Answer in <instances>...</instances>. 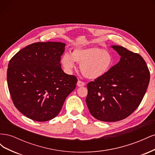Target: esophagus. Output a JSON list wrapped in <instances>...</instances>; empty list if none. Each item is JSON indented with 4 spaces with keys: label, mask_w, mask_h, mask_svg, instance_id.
I'll return each mask as SVG.
<instances>
[{
    "label": "esophagus",
    "mask_w": 155,
    "mask_h": 155,
    "mask_svg": "<svg viewBox=\"0 0 155 155\" xmlns=\"http://www.w3.org/2000/svg\"><path fill=\"white\" fill-rule=\"evenodd\" d=\"M77 85H78V87H83V86H85V83H84L83 81L79 80L78 81V83H77Z\"/></svg>",
    "instance_id": "obj_1"
}]
</instances>
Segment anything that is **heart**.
I'll return each instance as SVG.
<instances>
[{
    "instance_id": "b5f03b06",
    "label": "heart",
    "mask_w": 155,
    "mask_h": 155,
    "mask_svg": "<svg viewBox=\"0 0 155 155\" xmlns=\"http://www.w3.org/2000/svg\"><path fill=\"white\" fill-rule=\"evenodd\" d=\"M76 62L80 64L81 72L88 79H96L104 76L113 64L111 54L97 47L77 48L72 55L64 54L61 59L63 68L68 72L76 68Z\"/></svg>"
}]
</instances>
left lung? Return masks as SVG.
I'll use <instances>...</instances> for the list:
<instances>
[{"instance_id": "left-lung-1", "label": "left lung", "mask_w": 155, "mask_h": 155, "mask_svg": "<svg viewBox=\"0 0 155 155\" xmlns=\"http://www.w3.org/2000/svg\"><path fill=\"white\" fill-rule=\"evenodd\" d=\"M120 61L102 77L87 84L86 103L91 114L107 122L127 118L146 92L150 72L144 59L121 46H112Z\"/></svg>"}]
</instances>
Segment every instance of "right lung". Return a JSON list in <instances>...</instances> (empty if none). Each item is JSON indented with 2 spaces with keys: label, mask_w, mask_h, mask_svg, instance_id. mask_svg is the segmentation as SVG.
I'll return each instance as SVG.
<instances>
[{
  "label": "right lung",
  "mask_w": 155,
  "mask_h": 155,
  "mask_svg": "<svg viewBox=\"0 0 155 155\" xmlns=\"http://www.w3.org/2000/svg\"><path fill=\"white\" fill-rule=\"evenodd\" d=\"M65 44L38 42L27 46L8 64L7 81L15 107L37 121L54 118L76 88L77 78L65 74L61 57Z\"/></svg>",
  "instance_id": "right-lung-1"
}]
</instances>
